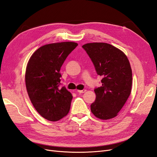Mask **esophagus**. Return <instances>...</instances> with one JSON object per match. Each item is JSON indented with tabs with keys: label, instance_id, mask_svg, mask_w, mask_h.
Here are the masks:
<instances>
[{
	"label": "esophagus",
	"instance_id": "34e87169",
	"mask_svg": "<svg viewBox=\"0 0 157 157\" xmlns=\"http://www.w3.org/2000/svg\"><path fill=\"white\" fill-rule=\"evenodd\" d=\"M86 90H77V92L78 93H80V94H82V93H84L85 92H86Z\"/></svg>",
	"mask_w": 157,
	"mask_h": 157
}]
</instances>
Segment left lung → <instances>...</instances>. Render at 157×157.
<instances>
[{
  "mask_svg": "<svg viewBox=\"0 0 157 157\" xmlns=\"http://www.w3.org/2000/svg\"><path fill=\"white\" fill-rule=\"evenodd\" d=\"M91 59L102 85L94 89L96 100L90 105L97 118L108 120L115 117L131 93L132 73L124 53L116 47L103 42L83 45Z\"/></svg>",
  "mask_w": 157,
  "mask_h": 157,
  "instance_id": "left-lung-1",
  "label": "left lung"
}]
</instances>
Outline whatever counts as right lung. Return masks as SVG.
<instances>
[{"mask_svg":"<svg viewBox=\"0 0 157 157\" xmlns=\"http://www.w3.org/2000/svg\"><path fill=\"white\" fill-rule=\"evenodd\" d=\"M78 44L62 42L42 46L30 58L25 72V85L36 111L46 120L58 121L67 115L72 94L60 86L61 67Z\"/></svg>","mask_w":157,"mask_h":157,"instance_id":"add662e5","label":"right lung"}]
</instances>
